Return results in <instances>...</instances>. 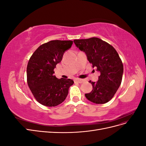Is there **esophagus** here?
I'll return each instance as SVG.
<instances>
[{
    "label": "esophagus",
    "instance_id": "esophagus-1",
    "mask_svg": "<svg viewBox=\"0 0 146 146\" xmlns=\"http://www.w3.org/2000/svg\"><path fill=\"white\" fill-rule=\"evenodd\" d=\"M83 82V80H82V79H76V80H75V83H82Z\"/></svg>",
    "mask_w": 146,
    "mask_h": 146
}]
</instances>
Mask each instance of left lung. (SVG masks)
Listing matches in <instances>:
<instances>
[{
  "label": "left lung",
  "mask_w": 146,
  "mask_h": 146,
  "mask_svg": "<svg viewBox=\"0 0 146 146\" xmlns=\"http://www.w3.org/2000/svg\"><path fill=\"white\" fill-rule=\"evenodd\" d=\"M74 42L85 53L92 68L100 73L98 82H89L93 89L85 97L94 104L108 102L117 91L122 78L123 64L117 51L108 42L96 37L74 39Z\"/></svg>",
  "instance_id": "obj_1"
}]
</instances>
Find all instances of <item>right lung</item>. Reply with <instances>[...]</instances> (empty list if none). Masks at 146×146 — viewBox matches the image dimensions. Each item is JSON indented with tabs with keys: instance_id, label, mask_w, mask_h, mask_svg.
Returning <instances> with one entry per match:
<instances>
[{
	"instance_id": "obj_1",
	"label": "right lung",
	"mask_w": 146,
	"mask_h": 146,
	"mask_svg": "<svg viewBox=\"0 0 146 146\" xmlns=\"http://www.w3.org/2000/svg\"><path fill=\"white\" fill-rule=\"evenodd\" d=\"M72 43V41H48L39 46L30 57L27 68V84L39 104L55 107L67 97L74 81L69 78H57L54 70Z\"/></svg>"
}]
</instances>
